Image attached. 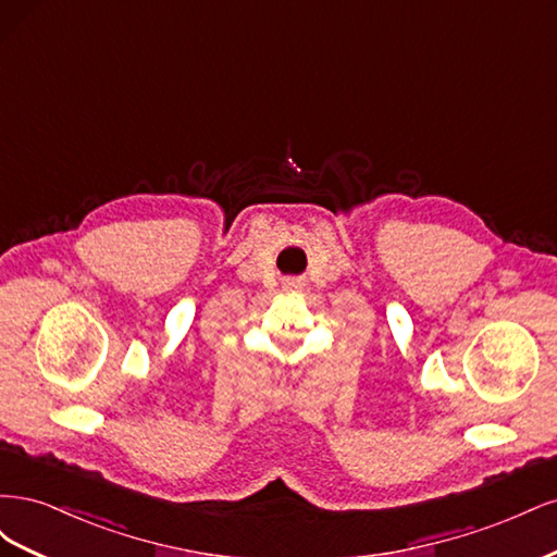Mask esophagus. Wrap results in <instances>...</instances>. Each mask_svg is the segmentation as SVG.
I'll return each instance as SVG.
<instances>
[{
	"label": "esophagus",
	"instance_id": "obj_1",
	"mask_svg": "<svg viewBox=\"0 0 557 557\" xmlns=\"http://www.w3.org/2000/svg\"><path fill=\"white\" fill-rule=\"evenodd\" d=\"M290 285H293V283H290Z\"/></svg>",
	"mask_w": 557,
	"mask_h": 557
}]
</instances>
